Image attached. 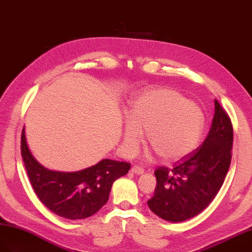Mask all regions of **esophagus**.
Listing matches in <instances>:
<instances>
[{"label":"esophagus","instance_id":"1","mask_svg":"<svg viewBox=\"0 0 252 252\" xmlns=\"http://www.w3.org/2000/svg\"><path fill=\"white\" fill-rule=\"evenodd\" d=\"M131 172L132 173H134V174H137V175H142L143 173H144V169H143L142 167H140V166H133L132 168H131Z\"/></svg>","mask_w":252,"mask_h":252}]
</instances>
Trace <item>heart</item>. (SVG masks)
I'll return each instance as SVG.
<instances>
[{
    "instance_id": "b5f03b06",
    "label": "heart",
    "mask_w": 252,
    "mask_h": 252,
    "mask_svg": "<svg viewBox=\"0 0 252 252\" xmlns=\"http://www.w3.org/2000/svg\"><path fill=\"white\" fill-rule=\"evenodd\" d=\"M202 114L195 104L172 89L161 88L139 94L131 103L123 129V146L128 155L146 140L168 162L181 160L198 144Z\"/></svg>"
}]
</instances>
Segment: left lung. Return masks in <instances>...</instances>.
I'll return each mask as SVG.
<instances>
[{
  "mask_svg": "<svg viewBox=\"0 0 252 252\" xmlns=\"http://www.w3.org/2000/svg\"><path fill=\"white\" fill-rule=\"evenodd\" d=\"M214 104L212 126L197 151L172 169L161 166L155 171L157 186L147 205L162 220L179 222L198 215L225 181L232 157L233 128L225 109L216 99Z\"/></svg>",
  "mask_w": 252,
  "mask_h": 252,
  "instance_id": "left-lung-1",
  "label": "left lung"
}]
</instances>
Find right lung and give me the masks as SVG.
Here are the masks:
<instances>
[{"label":"right lung","instance_id":"1","mask_svg":"<svg viewBox=\"0 0 252 252\" xmlns=\"http://www.w3.org/2000/svg\"><path fill=\"white\" fill-rule=\"evenodd\" d=\"M21 155L32 187L43 205L67 220H84L106 205L112 183L128 173L130 163L103 159L78 172L50 171L35 159L27 146L25 129Z\"/></svg>","mask_w":252,"mask_h":252}]
</instances>
